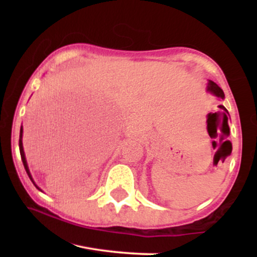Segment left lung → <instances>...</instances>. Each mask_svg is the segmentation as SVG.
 Listing matches in <instances>:
<instances>
[{
    "label": "left lung",
    "instance_id": "1",
    "mask_svg": "<svg viewBox=\"0 0 257 257\" xmlns=\"http://www.w3.org/2000/svg\"><path fill=\"white\" fill-rule=\"evenodd\" d=\"M206 90L210 91L211 94H214V95L217 96V98H220V99L225 98V94H223V90L221 89L219 85H217V84L215 83V82H213V81H209L208 87H206ZM220 108H222V110H225V111L227 112V113H228V111L226 110L225 106H223V105H220Z\"/></svg>",
    "mask_w": 257,
    "mask_h": 257
}]
</instances>
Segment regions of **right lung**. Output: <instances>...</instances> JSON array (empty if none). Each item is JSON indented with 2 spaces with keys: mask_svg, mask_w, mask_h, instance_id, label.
Listing matches in <instances>:
<instances>
[{
  "mask_svg": "<svg viewBox=\"0 0 257 257\" xmlns=\"http://www.w3.org/2000/svg\"><path fill=\"white\" fill-rule=\"evenodd\" d=\"M19 150H20V156H22V161H23V164H24V168H25V170H26V173H28V175H29V178H30V180L32 182H34V185H35V181H34V179H32V176H31V174H30V170H29V167H28V163H26V158H25V153H24V149H23V126L22 128H20V139H19ZM36 186V185H35ZM37 187V186H36ZM38 188V187H37ZM38 190H40V188H38Z\"/></svg>",
  "mask_w": 257,
  "mask_h": 257,
  "instance_id": "obj_1",
  "label": "right lung"
}]
</instances>
